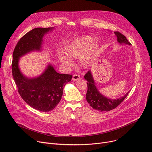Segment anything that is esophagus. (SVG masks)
I'll use <instances>...</instances> for the list:
<instances>
[{"label":"esophagus","mask_w":152,"mask_h":152,"mask_svg":"<svg viewBox=\"0 0 152 152\" xmlns=\"http://www.w3.org/2000/svg\"><path fill=\"white\" fill-rule=\"evenodd\" d=\"M80 79V76H79V75L77 74H75L73 75V78H72V79H73V81H77L78 80V79Z\"/></svg>","instance_id":"1"}]
</instances>
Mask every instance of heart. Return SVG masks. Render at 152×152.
Masks as SVG:
<instances>
[{"instance_id":"b5f03b06","label":"heart","mask_w":152,"mask_h":152,"mask_svg":"<svg viewBox=\"0 0 152 152\" xmlns=\"http://www.w3.org/2000/svg\"><path fill=\"white\" fill-rule=\"evenodd\" d=\"M93 42L94 39L89 36H84L76 40L68 47L66 51L67 55L70 58H77L84 53L82 61L84 64H86L97 52L98 47L95 44H92ZM60 60L68 66L71 65V62L68 57L63 56Z\"/></svg>"}]
</instances>
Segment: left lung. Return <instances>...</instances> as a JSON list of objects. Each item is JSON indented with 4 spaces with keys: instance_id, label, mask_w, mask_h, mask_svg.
I'll use <instances>...</instances> for the list:
<instances>
[{
    "instance_id": "1",
    "label": "left lung",
    "mask_w": 152,
    "mask_h": 152,
    "mask_svg": "<svg viewBox=\"0 0 152 152\" xmlns=\"http://www.w3.org/2000/svg\"><path fill=\"white\" fill-rule=\"evenodd\" d=\"M115 34L117 37V41L119 43H125L131 45V44L127 41L126 36L118 31H115ZM84 78L87 81V91L86 93V100L89 103L91 107L99 111H108L116 108L128 95L127 92L124 97L118 99H109L99 92L96 86H95L94 79L91 75V72L89 71L85 75Z\"/></svg>"
}]
</instances>
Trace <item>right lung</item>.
<instances>
[{
  "mask_svg": "<svg viewBox=\"0 0 152 152\" xmlns=\"http://www.w3.org/2000/svg\"><path fill=\"white\" fill-rule=\"evenodd\" d=\"M53 28H36L24 35L16 45L12 63V76L21 98L33 108L48 112L53 110L61 99L64 86L71 80V75L60 74L49 65L38 77L28 79L18 68L21 56L32 50H39L42 37Z\"/></svg>",
  "mask_w": 152,
  "mask_h": 152,
  "instance_id": "right-lung-1",
  "label": "right lung"
}]
</instances>
